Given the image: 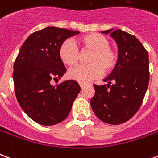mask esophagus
Masks as SVG:
<instances>
[{
	"mask_svg": "<svg viewBox=\"0 0 158 158\" xmlns=\"http://www.w3.org/2000/svg\"><path fill=\"white\" fill-rule=\"evenodd\" d=\"M79 85H80V88H81V89H84V87H85V85H83V84H80Z\"/></svg>",
	"mask_w": 158,
	"mask_h": 158,
	"instance_id": "34e87169",
	"label": "esophagus"
}]
</instances>
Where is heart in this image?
<instances>
[{
	"instance_id": "1",
	"label": "heart",
	"mask_w": 158,
	"mask_h": 158,
	"mask_svg": "<svg viewBox=\"0 0 158 158\" xmlns=\"http://www.w3.org/2000/svg\"><path fill=\"white\" fill-rule=\"evenodd\" d=\"M83 52L91 51L89 65H79L69 70V79L80 84H87L99 78L102 72L109 73L114 69L118 60V53L110 46V40L99 34H89L79 40ZM59 57L68 66L75 65L79 62L80 52L72 39H67L59 47Z\"/></svg>"
}]
</instances>
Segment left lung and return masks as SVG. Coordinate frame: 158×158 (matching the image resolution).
Segmentation results:
<instances>
[{"label": "left lung", "mask_w": 158, "mask_h": 158, "mask_svg": "<svg viewBox=\"0 0 158 158\" xmlns=\"http://www.w3.org/2000/svg\"><path fill=\"white\" fill-rule=\"evenodd\" d=\"M110 34L118 47V60L113 72L104 79L107 85H94L90 100L94 113L102 122L120 124L139 110L149 84V56L135 36L121 29L102 31Z\"/></svg>", "instance_id": "obj_1"}]
</instances>
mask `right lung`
Segmentation results:
<instances>
[{"label": "right lung", "instance_id": "add662e5", "mask_svg": "<svg viewBox=\"0 0 158 158\" xmlns=\"http://www.w3.org/2000/svg\"><path fill=\"white\" fill-rule=\"evenodd\" d=\"M79 33L50 26L30 35L19 50L12 75L16 97L23 112L41 125L63 121L80 91L72 79L56 86L51 84L67 71L59 57L60 45Z\"/></svg>", "mask_w": 158, "mask_h": 158}]
</instances>
